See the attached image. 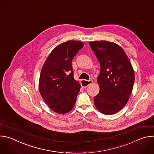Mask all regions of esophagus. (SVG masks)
Masks as SVG:
<instances>
[{
    "label": "esophagus",
    "mask_w": 154,
    "mask_h": 154,
    "mask_svg": "<svg viewBox=\"0 0 154 154\" xmlns=\"http://www.w3.org/2000/svg\"><path fill=\"white\" fill-rule=\"evenodd\" d=\"M93 80H81V85L82 88H85L87 86H88L90 85L93 83Z\"/></svg>",
    "instance_id": "obj_1"
}]
</instances>
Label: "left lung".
Instances as JSON below:
<instances>
[{
    "instance_id": "left-lung-1",
    "label": "left lung",
    "mask_w": 154,
    "mask_h": 154,
    "mask_svg": "<svg viewBox=\"0 0 154 154\" xmlns=\"http://www.w3.org/2000/svg\"><path fill=\"white\" fill-rule=\"evenodd\" d=\"M90 45L100 64L97 81L99 94L94 97L95 106L105 115L119 112L127 103L132 92L135 74L122 48L116 43L96 41Z\"/></svg>"
}]
</instances>
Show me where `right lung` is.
Listing matches in <instances>:
<instances>
[{"instance_id":"obj_1","label":"right lung","mask_w":154,"mask_h":154,"mask_svg":"<svg viewBox=\"0 0 154 154\" xmlns=\"http://www.w3.org/2000/svg\"><path fill=\"white\" fill-rule=\"evenodd\" d=\"M84 46L78 41H68L55 47L42 68L39 90L54 112L64 114L74 106L80 85L74 80L72 60Z\"/></svg>"}]
</instances>
